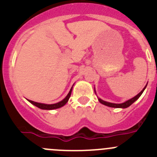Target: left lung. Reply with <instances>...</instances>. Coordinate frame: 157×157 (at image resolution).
<instances>
[{"label": "left lung", "instance_id": "obj_1", "mask_svg": "<svg viewBox=\"0 0 157 157\" xmlns=\"http://www.w3.org/2000/svg\"><path fill=\"white\" fill-rule=\"evenodd\" d=\"M147 84L146 85V86L143 88V90L139 93V94H137L136 96H134V97L132 98L129 99V100L126 101L124 102V103H121V104L111 103V102H108V101H103L102 99L99 98H98V101L100 103H101L102 105H106V106H108V107H111V108H128L129 106H131L133 102L136 101L140 97V95L143 94V92H144V91L145 90V88H147ZM94 92H95V88H94ZM95 94H96V92H95Z\"/></svg>", "mask_w": 157, "mask_h": 157}]
</instances>
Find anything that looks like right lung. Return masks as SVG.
I'll list each match as a JSON object with an SVG mask.
<instances>
[{
	"label": "right lung",
	"instance_id": "1",
	"mask_svg": "<svg viewBox=\"0 0 157 157\" xmlns=\"http://www.w3.org/2000/svg\"><path fill=\"white\" fill-rule=\"evenodd\" d=\"M73 85H72V87L71 88L70 91H69V92L68 93L67 95L66 96V98H65L64 99H63L61 101L57 102V103H56V104H51V105H48V104H43V103H39V102H35V101H33L28 100V99H27V101L29 102H30L32 105H35L36 107L40 108V109H43V110L57 109V108H62V107L64 106V105L67 103L68 101H69V98H70L71 93H72V88H73Z\"/></svg>",
	"mask_w": 157,
	"mask_h": 157
}]
</instances>
